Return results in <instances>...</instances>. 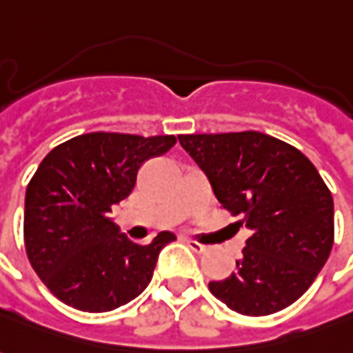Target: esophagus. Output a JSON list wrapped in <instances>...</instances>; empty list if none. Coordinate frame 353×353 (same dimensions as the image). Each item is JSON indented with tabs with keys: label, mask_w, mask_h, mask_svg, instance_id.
<instances>
[{
	"label": "esophagus",
	"mask_w": 353,
	"mask_h": 353,
	"mask_svg": "<svg viewBox=\"0 0 353 353\" xmlns=\"http://www.w3.org/2000/svg\"><path fill=\"white\" fill-rule=\"evenodd\" d=\"M185 243H187V246L193 250V252L196 254H202V252H206V246L201 245L199 241H193V239H185Z\"/></svg>",
	"instance_id": "34e87169"
}]
</instances>
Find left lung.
I'll list each match as a JSON object with an SVG mask.
<instances>
[{
	"label": "left lung",
	"instance_id": "1",
	"mask_svg": "<svg viewBox=\"0 0 353 353\" xmlns=\"http://www.w3.org/2000/svg\"><path fill=\"white\" fill-rule=\"evenodd\" d=\"M177 137L208 176L221 208L252 231L236 271L212 281V294L254 317L296 302L334 243L332 194L319 172L296 147L260 132Z\"/></svg>",
	"mask_w": 353,
	"mask_h": 353
}]
</instances>
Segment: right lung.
Returning a JSON list of instances; mask_svg holds the SVG:
<instances>
[{"instance_id":"add662e5","label":"right lung","mask_w":353,"mask_h":353,"mask_svg":"<svg viewBox=\"0 0 353 353\" xmlns=\"http://www.w3.org/2000/svg\"><path fill=\"white\" fill-rule=\"evenodd\" d=\"M174 135L93 132L57 145L26 187L24 246L32 268L66 305L110 312L139 296L160 250L176 241L162 231L137 245L110 219L134 189L145 160L176 145Z\"/></svg>"}]
</instances>
